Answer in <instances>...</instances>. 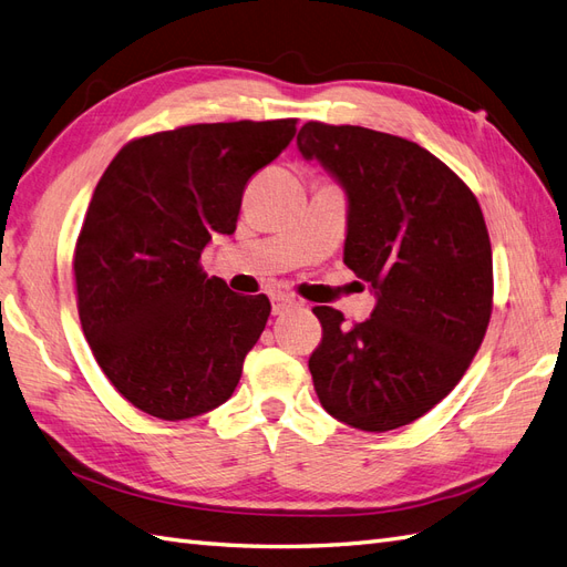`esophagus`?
Instances as JSON below:
<instances>
[{
	"label": "esophagus",
	"mask_w": 567,
	"mask_h": 567,
	"mask_svg": "<svg viewBox=\"0 0 567 567\" xmlns=\"http://www.w3.org/2000/svg\"><path fill=\"white\" fill-rule=\"evenodd\" d=\"M293 305H298V300L290 293H274L271 296V312L274 315H284L286 310L293 308Z\"/></svg>",
	"instance_id": "obj_1"
}]
</instances>
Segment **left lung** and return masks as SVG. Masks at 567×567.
<instances>
[{"label": "left lung", "mask_w": 567, "mask_h": 567, "mask_svg": "<svg viewBox=\"0 0 567 567\" xmlns=\"http://www.w3.org/2000/svg\"><path fill=\"white\" fill-rule=\"evenodd\" d=\"M305 159L348 195L343 262L372 284V317L346 327L315 308L319 403L362 432L415 422L463 379L494 308L492 240L477 197L430 150L362 126L308 121Z\"/></svg>", "instance_id": "left-lung-1"}]
</instances>
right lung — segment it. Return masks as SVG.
<instances>
[{
  "mask_svg": "<svg viewBox=\"0 0 567 567\" xmlns=\"http://www.w3.org/2000/svg\"><path fill=\"white\" fill-rule=\"evenodd\" d=\"M298 118L193 124L135 137L106 166L73 252L90 350L131 405L188 420L226 403L271 312L207 277L200 255L234 234L248 181Z\"/></svg>",
  "mask_w": 567,
  "mask_h": 567,
  "instance_id": "add662e5",
  "label": "right lung"
}]
</instances>
